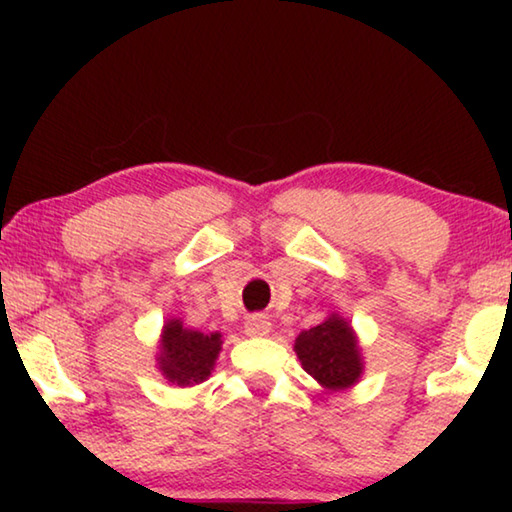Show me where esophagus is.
Returning <instances> with one entry per match:
<instances>
[{
	"mask_svg": "<svg viewBox=\"0 0 512 512\" xmlns=\"http://www.w3.org/2000/svg\"><path fill=\"white\" fill-rule=\"evenodd\" d=\"M244 332L248 336H266L271 332V320L262 314H255V316H248L246 323H244Z\"/></svg>",
	"mask_w": 512,
	"mask_h": 512,
	"instance_id": "1",
	"label": "esophagus"
}]
</instances>
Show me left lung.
Instances as JSON below:
<instances>
[{"instance_id": "8db88e82", "label": "left lung", "mask_w": 512, "mask_h": 512, "mask_svg": "<svg viewBox=\"0 0 512 512\" xmlns=\"http://www.w3.org/2000/svg\"><path fill=\"white\" fill-rule=\"evenodd\" d=\"M305 372L327 393H343L363 377V354L359 336L348 318L329 314L323 323L305 329L293 343Z\"/></svg>"}]
</instances>
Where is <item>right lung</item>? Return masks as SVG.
Returning a JSON list of instances; mask_svg holds the SVG:
<instances>
[{"mask_svg":"<svg viewBox=\"0 0 512 512\" xmlns=\"http://www.w3.org/2000/svg\"><path fill=\"white\" fill-rule=\"evenodd\" d=\"M223 339L219 332L203 334L189 329L180 318H167L158 339L155 366L171 386H196L212 375L221 354Z\"/></svg>","mask_w":512,"mask_h":512,"instance_id":"1","label":"right lung"}]
</instances>
